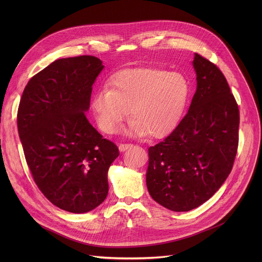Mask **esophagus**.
<instances>
[{"instance_id":"obj_1","label":"esophagus","mask_w":262,"mask_h":262,"mask_svg":"<svg viewBox=\"0 0 262 262\" xmlns=\"http://www.w3.org/2000/svg\"><path fill=\"white\" fill-rule=\"evenodd\" d=\"M134 145L133 144H129V143H121L119 144V150L120 151H125L127 150V149L132 148Z\"/></svg>"}]
</instances>
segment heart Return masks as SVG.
Listing matches in <instances>:
<instances>
[{
	"label": "heart",
	"instance_id": "heart-1",
	"mask_svg": "<svg viewBox=\"0 0 262 262\" xmlns=\"http://www.w3.org/2000/svg\"><path fill=\"white\" fill-rule=\"evenodd\" d=\"M110 85L91 100L99 128L108 135L119 128L130 110L129 134L163 138L177 124L190 96V83L182 73L160 67L122 70Z\"/></svg>",
	"mask_w": 262,
	"mask_h": 262
}]
</instances>
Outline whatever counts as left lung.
I'll list each match as a JSON object with an SVG mask.
<instances>
[{"instance_id":"1","label":"left lung","mask_w":262,"mask_h":262,"mask_svg":"<svg viewBox=\"0 0 262 262\" xmlns=\"http://www.w3.org/2000/svg\"><path fill=\"white\" fill-rule=\"evenodd\" d=\"M193 65L197 90L189 112L148 149V192L173 211H189L212 197L230 174L238 147L239 110L225 76L199 54Z\"/></svg>"}]
</instances>
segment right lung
Returning <instances> with one entry per match:
<instances>
[{
  "mask_svg": "<svg viewBox=\"0 0 262 262\" xmlns=\"http://www.w3.org/2000/svg\"><path fill=\"white\" fill-rule=\"evenodd\" d=\"M102 68L94 56L56 60L28 82L18 105V135L35 183L54 205L73 213L104 201L107 170L119 156L84 113Z\"/></svg>",
  "mask_w": 262,
  "mask_h": 262,
  "instance_id": "obj_1",
  "label": "right lung"
}]
</instances>
